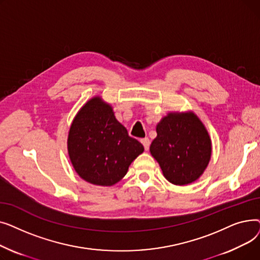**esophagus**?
<instances>
[{
	"label": "esophagus",
	"mask_w": 260,
	"mask_h": 260,
	"mask_svg": "<svg viewBox=\"0 0 260 260\" xmlns=\"http://www.w3.org/2000/svg\"><path fill=\"white\" fill-rule=\"evenodd\" d=\"M141 143L143 144L145 151H148L149 144H151V141H149V139H148V138H144V139H142V140H141Z\"/></svg>",
	"instance_id": "esophagus-1"
}]
</instances>
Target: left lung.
<instances>
[{
	"mask_svg": "<svg viewBox=\"0 0 260 260\" xmlns=\"http://www.w3.org/2000/svg\"><path fill=\"white\" fill-rule=\"evenodd\" d=\"M156 132L149 152L166 179L176 185L199 179L211 160L212 141L198 116L193 112H170L158 123Z\"/></svg>",
	"mask_w": 260,
	"mask_h": 260,
	"instance_id": "1",
	"label": "left lung"
}]
</instances>
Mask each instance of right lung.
Listing matches in <instances>:
<instances>
[{
	"label": "right lung",
	"mask_w": 260,
	"mask_h": 260,
	"mask_svg": "<svg viewBox=\"0 0 260 260\" xmlns=\"http://www.w3.org/2000/svg\"><path fill=\"white\" fill-rule=\"evenodd\" d=\"M67 151L82 179L101 186L119 182L144 147L129 137L116 119L113 106L100 95L89 99L75 116L68 132Z\"/></svg>",
	"instance_id": "obj_1"
}]
</instances>
